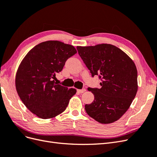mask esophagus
I'll use <instances>...</instances> for the list:
<instances>
[{
    "mask_svg": "<svg viewBox=\"0 0 157 157\" xmlns=\"http://www.w3.org/2000/svg\"><path fill=\"white\" fill-rule=\"evenodd\" d=\"M85 91H86V89L85 88H82V89H79L77 90V92L79 93H84Z\"/></svg>",
    "mask_w": 157,
    "mask_h": 157,
    "instance_id": "34e87169",
    "label": "esophagus"
}]
</instances>
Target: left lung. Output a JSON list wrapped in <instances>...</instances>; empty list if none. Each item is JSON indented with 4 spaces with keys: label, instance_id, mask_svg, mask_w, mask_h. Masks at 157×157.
I'll use <instances>...</instances> for the list:
<instances>
[{
    "label": "left lung",
    "instance_id": "1",
    "mask_svg": "<svg viewBox=\"0 0 157 157\" xmlns=\"http://www.w3.org/2000/svg\"><path fill=\"white\" fill-rule=\"evenodd\" d=\"M80 58L92 74L98 75L101 88H88L94 101L85 105L88 115L102 124H109L124 115L137 91L136 65L124 52L112 44L77 46Z\"/></svg>",
    "mask_w": 157,
    "mask_h": 157
}]
</instances>
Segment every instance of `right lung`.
<instances>
[{
  "label": "right lung",
  "mask_w": 157,
  "mask_h": 157,
  "mask_svg": "<svg viewBox=\"0 0 157 157\" xmlns=\"http://www.w3.org/2000/svg\"><path fill=\"white\" fill-rule=\"evenodd\" d=\"M76 53L72 45L49 40L35 46L22 60L16 73V90L26 107L37 117L48 119L59 115L76 94V89L68 90L54 80Z\"/></svg>",
  "instance_id": "1"
}]
</instances>
